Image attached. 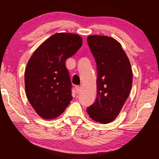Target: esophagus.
<instances>
[{
  "label": "esophagus",
  "mask_w": 159,
  "mask_h": 159,
  "mask_svg": "<svg viewBox=\"0 0 159 159\" xmlns=\"http://www.w3.org/2000/svg\"><path fill=\"white\" fill-rule=\"evenodd\" d=\"M75 90H76V93H77V94H78V93L80 92V90H81V87H80V86H76Z\"/></svg>",
  "instance_id": "1"
}]
</instances>
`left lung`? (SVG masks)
<instances>
[{"mask_svg": "<svg viewBox=\"0 0 159 159\" xmlns=\"http://www.w3.org/2000/svg\"><path fill=\"white\" fill-rule=\"evenodd\" d=\"M87 43L97 67V96L87 111L93 120L107 124L119 115L129 97L132 67L121 44L114 38L89 36Z\"/></svg>", "mask_w": 159, "mask_h": 159, "instance_id": "8db88e82", "label": "left lung"}]
</instances>
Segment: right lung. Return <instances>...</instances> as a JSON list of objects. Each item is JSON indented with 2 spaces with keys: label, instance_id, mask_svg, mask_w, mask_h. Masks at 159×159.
<instances>
[{
  "label": "right lung",
  "instance_id": "1",
  "mask_svg": "<svg viewBox=\"0 0 159 159\" xmlns=\"http://www.w3.org/2000/svg\"><path fill=\"white\" fill-rule=\"evenodd\" d=\"M82 45L77 34L57 33L36 49L25 72L26 96L36 113L45 120L59 116L72 101L66 61Z\"/></svg>",
  "mask_w": 159,
  "mask_h": 159
}]
</instances>
